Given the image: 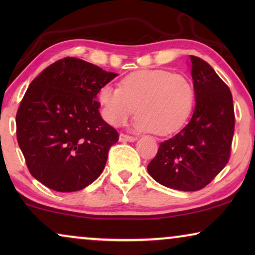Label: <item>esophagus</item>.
Listing matches in <instances>:
<instances>
[{
	"label": "esophagus",
	"mask_w": 255,
	"mask_h": 255,
	"mask_svg": "<svg viewBox=\"0 0 255 255\" xmlns=\"http://www.w3.org/2000/svg\"><path fill=\"white\" fill-rule=\"evenodd\" d=\"M135 140H137V137H132V135H128V134H124V133H121L120 134V141L133 142Z\"/></svg>",
	"instance_id": "1"
}]
</instances>
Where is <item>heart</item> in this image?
Here are the masks:
<instances>
[{"mask_svg": "<svg viewBox=\"0 0 255 255\" xmlns=\"http://www.w3.org/2000/svg\"><path fill=\"white\" fill-rule=\"evenodd\" d=\"M120 87L107 83L97 95L103 118L113 127L124 124L137 110V130L169 135L186 124L193 110L195 93L191 82L166 69L130 73Z\"/></svg>", "mask_w": 255, "mask_h": 255, "instance_id": "b5f03b06", "label": "heart"}]
</instances>
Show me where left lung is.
Here are the masks:
<instances>
[{
	"instance_id": "1",
	"label": "left lung",
	"mask_w": 255,
	"mask_h": 255,
	"mask_svg": "<svg viewBox=\"0 0 255 255\" xmlns=\"http://www.w3.org/2000/svg\"><path fill=\"white\" fill-rule=\"evenodd\" d=\"M195 106L189 123L160 144L148 174L162 186L196 191L215 179L229 161L235 132L232 94L214 68L190 55Z\"/></svg>"
}]
</instances>
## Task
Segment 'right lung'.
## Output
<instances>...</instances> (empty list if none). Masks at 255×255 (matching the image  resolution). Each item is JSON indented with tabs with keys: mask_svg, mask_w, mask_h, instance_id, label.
Listing matches in <instances>:
<instances>
[{
	"mask_svg": "<svg viewBox=\"0 0 255 255\" xmlns=\"http://www.w3.org/2000/svg\"><path fill=\"white\" fill-rule=\"evenodd\" d=\"M118 74L65 58L30 83L16 115L17 141L31 175L60 193L81 190L103 172L118 133L101 117V87Z\"/></svg>",
	"mask_w": 255,
	"mask_h": 255,
	"instance_id": "add662e5",
	"label": "right lung"
}]
</instances>
